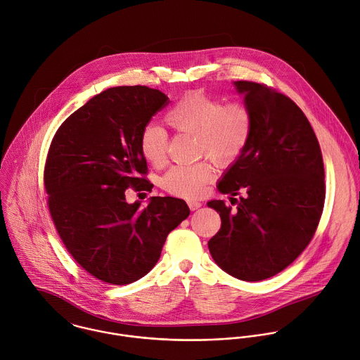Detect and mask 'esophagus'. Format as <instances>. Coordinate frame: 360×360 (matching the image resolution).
Here are the masks:
<instances>
[{
    "mask_svg": "<svg viewBox=\"0 0 360 360\" xmlns=\"http://www.w3.org/2000/svg\"><path fill=\"white\" fill-rule=\"evenodd\" d=\"M188 206H189V209H191L192 212H195V210H198V209L202 206V203H200V202H196V200H189V202H188Z\"/></svg>",
    "mask_w": 360,
    "mask_h": 360,
    "instance_id": "esophagus-1",
    "label": "esophagus"
}]
</instances>
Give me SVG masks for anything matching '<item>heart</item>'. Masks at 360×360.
I'll return each mask as SVG.
<instances>
[{
    "instance_id": "1",
    "label": "heart",
    "mask_w": 360,
    "mask_h": 360,
    "mask_svg": "<svg viewBox=\"0 0 360 360\" xmlns=\"http://www.w3.org/2000/svg\"><path fill=\"white\" fill-rule=\"evenodd\" d=\"M165 122L176 131L196 136V153L207 155L221 167L243 155L252 133V116L244 103H221L220 99L198 91L185 94L165 113ZM139 147L148 164L161 167L167 158V133L155 124H146ZM213 178L212 164L200 161L172 167L161 178V186L174 196L196 199L205 193Z\"/></svg>"
}]
</instances>
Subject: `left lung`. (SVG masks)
Masks as SVG:
<instances>
[{
  "label": "left lung",
  "instance_id": "8db88e82",
  "mask_svg": "<svg viewBox=\"0 0 360 360\" xmlns=\"http://www.w3.org/2000/svg\"><path fill=\"white\" fill-rule=\"evenodd\" d=\"M252 116L243 155L217 188L230 198L209 207L221 227L210 238L214 262L229 275L258 282L288 268L310 244L324 200V162L316 133L303 110L286 95L258 82L236 81Z\"/></svg>",
  "mask_w": 360,
  "mask_h": 360
}]
</instances>
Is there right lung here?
<instances>
[{
  "instance_id": "obj_1",
  "label": "right lung",
  "mask_w": 360,
  "mask_h": 360,
  "mask_svg": "<svg viewBox=\"0 0 360 360\" xmlns=\"http://www.w3.org/2000/svg\"><path fill=\"white\" fill-rule=\"evenodd\" d=\"M168 103L146 85L115 86L70 115L56 131L44 165L47 206L71 257L94 278L129 285L160 259L167 236L191 213L182 199L126 202V189L151 192L139 139Z\"/></svg>"
}]
</instances>
